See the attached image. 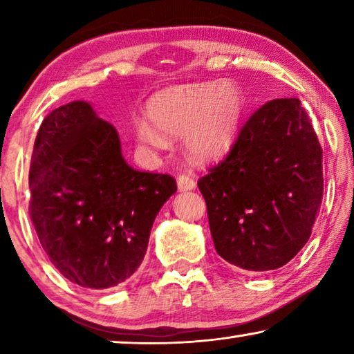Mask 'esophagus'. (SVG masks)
<instances>
[{
    "mask_svg": "<svg viewBox=\"0 0 354 354\" xmlns=\"http://www.w3.org/2000/svg\"><path fill=\"white\" fill-rule=\"evenodd\" d=\"M196 187V183L192 179L189 175H183L178 176V190L179 192H187V190H194Z\"/></svg>",
    "mask_w": 354,
    "mask_h": 354,
    "instance_id": "34e87169",
    "label": "esophagus"
}]
</instances>
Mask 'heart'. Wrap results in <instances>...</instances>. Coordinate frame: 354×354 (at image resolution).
Listing matches in <instances>:
<instances>
[{
  "label": "heart",
  "instance_id": "b5f03b06",
  "mask_svg": "<svg viewBox=\"0 0 354 354\" xmlns=\"http://www.w3.org/2000/svg\"><path fill=\"white\" fill-rule=\"evenodd\" d=\"M245 111L243 92L234 84L203 82L164 88L147 104V118L134 120L137 140L162 149L169 136L184 134L187 151L198 160H214L230 151Z\"/></svg>",
  "mask_w": 354,
  "mask_h": 354
}]
</instances>
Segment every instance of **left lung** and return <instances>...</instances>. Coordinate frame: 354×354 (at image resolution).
Listing matches in <instances>:
<instances>
[{"label": "left lung", "instance_id": "obj_1", "mask_svg": "<svg viewBox=\"0 0 354 354\" xmlns=\"http://www.w3.org/2000/svg\"><path fill=\"white\" fill-rule=\"evenodd\" d=\"M198 189L226 262L268 272L293 259L309 241L323 196L322 147L301 101L259 107Z\"/></svg>", "mask_w": 354, "mask_h": 354}]
</instances>
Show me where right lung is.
Listing matches in <instances>:
<instances>
[{
    "mask_svg": "<svg viewBox=\"0 0 354 354\" xmlns=\"http://www.w3.org/2000/svg\"><path fill=\"white\" fill-rule=\"evenodd\" d=\"M29 192V214L48 259L71 283L104 290L139 268L176 181L129 167L117 129L76 100L41 123Z\"/></svg>",
    "mask_w": 354,
    "mask_h": 354,
    "instance_id": "add662e5",
    "label": "right lung"
}]
</instances>
